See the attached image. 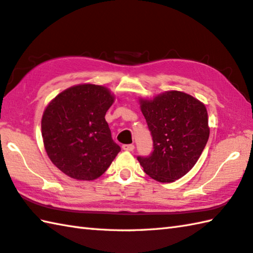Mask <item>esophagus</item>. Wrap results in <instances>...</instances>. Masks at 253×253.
I'll use <instances>...</instances> for the list:
<instances>
[{"mask_svg":"<svg viewBox=\"0 0 253 253\" xmlns=\"http://www.w3.org/2000/svg\"><path fill=\"white\" fill-rule=\"evenodd\" d=\"M123 149L126 150V151H132L135 149V146L132 144H129V145H123Z\"/></svg>","mask_w":253,"mask_h":253,"instance_id":"1","label":"esophagus"}]
</instances>
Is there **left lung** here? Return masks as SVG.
Here are the masks:
<instances>
[{
	"label": "left lung",
	"instance_id": "1",
	"mask_svg": "<svg viewBox=\"0 0 253 253\" xmlns=\"http://www.w3.org/2000/svg\"><path fill=\"white\" fill-rule=\"evenodd\" d=\"M140 111L153 136L154 151L138 157L144 171L159 182H172L198 162L210 128L204 103L179 90H168L153 99L140 98Z\"/></svg>",
	"mask_w": 253,
	"mask_h": 253
}]
</instances>
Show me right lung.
I'll use <instances>...</instances> for the list:
<instances>
[{
    "label": "right lung",
    "mask_w": 253,
    "mask_h": 253,
    "mask_svg": "<svg viewBox=\"0 0 253 253\" xmlns=\"http://www.w3.org/2000/svg\"><path fill=\"white\" fill-rule=\"evenodd\" d=\"M114 100L107 87L80 84L63 90L45 108V150L50 162L68 177L95 180L121 151L105 119Z\"/></svg>",
    "instance_id": "obj_1"
}]
</instances>
